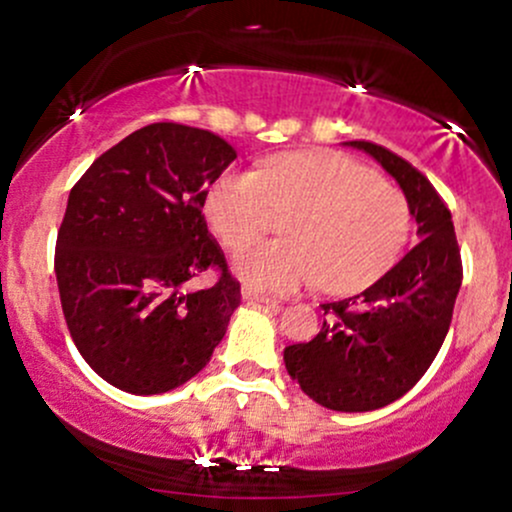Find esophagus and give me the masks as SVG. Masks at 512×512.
I'll return each mask as SVG.
<instances>
[{
  "mask_svg": "<svg viewBox=\"0 0 512 512\" xmlns=\"http://www.w3.org/2000/svg\"><path fill=\"white\" fill-rule=\"evenodd\" d=\"M241 298L249 300V303H258V305H266V308L278 310V300L276 298H268V295L251 291V288H244V291H241Z\"/></svg>",
  "mask_w": 512,
  "mask_h": 512,
  "instance_id": "34e87169",
  "label": "esophagus"
}]
</instances>
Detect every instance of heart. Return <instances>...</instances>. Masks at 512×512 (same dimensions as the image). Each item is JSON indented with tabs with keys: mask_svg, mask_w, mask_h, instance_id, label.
Here are the masks:
<instances>
[{
	"mask_svg": "<svg viewBox=\"0 0 512 512\" xmlns=\"http://www.w3.org/2000/svg\"><path fill=\"white\" fill-rule=\"evenodd\" d=\"M278 218L289 219L283 242L248 243ZM207 219L221 244L242 246L231 258L236 276L271 293L318 281L357 291L394 266L412 229L402 189L337 152H288L258 172H226L209 192Z\"/></svg>",
	"mask_w": 512,
	"mask_h": 512,
	"instance_id": "heart-1",
	"label": "heart"
}]
</instances>
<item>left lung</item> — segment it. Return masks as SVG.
I'll return each instance as SVG.
<instances>
[{"label":"left lung","instance_id":"1","mask_svg":"<svg viewBox=\"0 0 512 512\" xmlns=\"http://www.w3.org/2000/svg\"><path fill=\"white\" fill-rule=\"evenodd\" d=\"M345 145L397 179L419 244L370 288L325 303L320 333L288 345L283 362L313 402L333 412H372L404 397L429 370L449 333L463 271L451 212L429 179L387 147Z\"/></svg>","mask_w":512,"mask_h":512}]
</instances>
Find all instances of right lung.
<instances>
[{"instance_id": "right-lung-1", "label": "right lung", "mask_w": 512, "mask_h": 512, "mask_svg": "<svg viewBox=\"0 0 512 512\" xmlns=\"http://www.w3.org/2000/svg\"><path fill=\"white\" fill-rule=\"evenodd\" d=\"M236 150L209 130L152 123L98 157L68 194L56 281L68 333L113 387L162 394L202 372L239 308V281L202 207ZM217 270L218 283L186 281Z\"/></svg>"}]
</instances>
